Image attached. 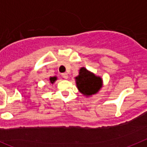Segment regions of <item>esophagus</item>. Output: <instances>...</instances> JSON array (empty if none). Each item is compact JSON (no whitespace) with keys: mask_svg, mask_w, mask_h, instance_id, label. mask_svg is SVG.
<instances>
[{"mask_svg":"<svg viewBox=\"0 0 147 147\" xmlns=\"http://www.w3.org/2000/svg\"><path fill=\"white\" fill-rule=\"evenodd\" d=\"M61 76H62L63 78L67 79L68 78V74H67V73H64V74H61Z\"/></svg>","mask_w":147,"mask_h":147,"instance_id":"1","label":"esophagus"}]
</instances>
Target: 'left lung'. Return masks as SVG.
I'll return each mask as SVG.
<instances>
[{
	"mask_svg": "<svg viewBox=\"0 0 147 147\" xmlns=\"http://www.w3.org/2000/svg\"><path fill=\"white\" fill-rule=\"evenodd\" d=\"M75 79L79 91L86 96L96 94L102 87L101 78L87 71L85 67H81L79 75Z\"/></svg>",
	"mask_w": 147,
	"mask_h": 147,
	"instance_id": "1",
	"label": "left lung"
}]
</instances>
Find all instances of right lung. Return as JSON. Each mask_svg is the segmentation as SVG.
<instances>
[{
  "label": "right lung",
  "mask_w": 147,
  "mask_h": 147,
  "mask_svg": "<svg viewBox=\"0 0 147 147\" xmlns=\"http://www.w3.org/2000/svg\"><path fill=\"white\" fill-rule=\"evenodd\" d=\"M56 80H57L56 76H53V77H50V78H49V80H50L51 83H53V82Z\"/></svg>",
  "instance_id": "obj_1"
}]
</instances>
